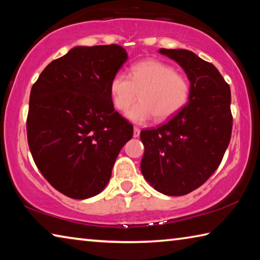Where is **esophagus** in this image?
Segmentation results:
<instances>
[{
	"label": "esophagus",
	"mask_w": 260,
	"mask_h": 260,
	"mask_svg": "<svg viewBox=\"0 0 260 260\" xmlns=\"http://www.w3.org/2000/svg\"><path fill=\"white\" fill-rule=\"evenodd\" d=\"M133 136H134V138H139V136H140V128H138V127H134Z\"/></svg>",
	"instance_id": "1"
}]
</instances>
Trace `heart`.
<instances>
[{"label":"heart","instance_id":"1","mask_svg":"<svg viewBox=\"0 0 260 260\" xmlns=\"http://www.w3.org/2000/svg\"><path fill=\"white\" fill-rule=\"evenodd\" d=\"M138 93L140 102L127 113L128 119L136 124H143L153 117L158 121H165L186 107L190 85L171 65L149 58L135 63L129 77L119 72L110 81V99L118 111H127Z\"/></svg>","mask_w":260,"mask_h":260}]
</instances>
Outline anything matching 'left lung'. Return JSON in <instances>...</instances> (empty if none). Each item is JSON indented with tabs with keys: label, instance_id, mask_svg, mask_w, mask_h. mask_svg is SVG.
Segmentation results:
<instances>
[{
	"label": "left lung",
	"instance_id": "1",
	"mask_svg": "<svg viewBox=\"0 0 260 260\" xmlns=\"http://www.w3.org/2000/svg\"><path fill=\"white\" fill-rule=\"evenodd\" d=\"M182 68L190 96L181 111L156 129L141 131V172L164 195L182 196L218 169L230 144L231 88L213 64L186 49H159Z\"/></svg>",
	"mask_w": 260,
	"mask_h": 260
}]
</instances>
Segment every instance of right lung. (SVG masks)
I'll list each match as a JSON object with an SVG mask.
<instances>
[{
  "label": "right lung",
  "instance_id": "obj_1",
  "mask_svg": "<svg viewBox=\"0 0 260 260\" xmlns=\"http://www.w3.org/2000/svg\"><path fill=\"white\" fill-rule=\"evenodd\" d=\"M127 58L118 45L74 47L30 89L29 150L48 182L71 199H90L107 187L118 153L133 136L109 94Z\"/></svg>",
  "mask_w": 260,
  "mask_h": 260
}]
</instances>
